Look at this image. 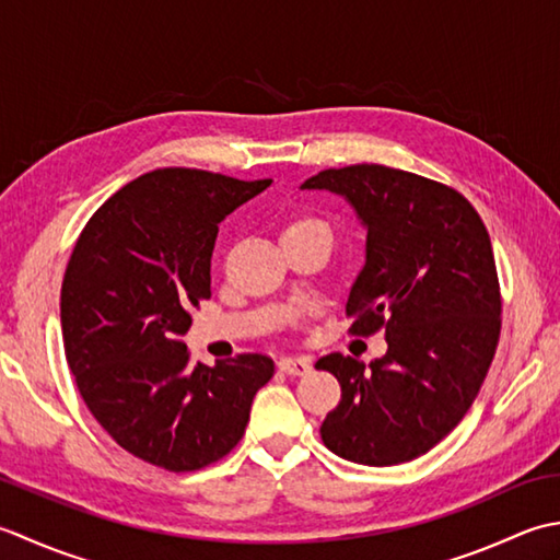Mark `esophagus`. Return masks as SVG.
Segmentation results:
<instances>
[{
    "mask_svg": "<svg viewBox=\"0 0 560 560\" xmlns=\"http://www.w3.org/2000/svg\"><path fill=\"white\" fill-rule=\"evenodd\" d=\"M278 368L288 374H306L312 370V360L304 355H290V358H282L278 362Z\"/></svg>",
    "mask_w": 560,
    "mask_h": 560,
    "instance_id": "34e87169",
    "label": "esophagus"
}]
</instances>
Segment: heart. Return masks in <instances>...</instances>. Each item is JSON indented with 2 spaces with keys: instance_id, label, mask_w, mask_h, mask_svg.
Instances as JSON below:
<instances>
[{
  "instance_id": "1",
  "label": "heart",
  "mask_w": 560,
  "mask_h": 560,
  "mask_svg": "<svg viewBox=\"0 0 560 560\" xmlns=\"http://www.w3.org/2000/svg\"><path fill=\"white\" fill-rule=\"evenodd\" d=\"M310 226H322V222L314 220V217H300V220L290 222L288 230H284V232H300V230H310Z\"/></svg>"
}]
</instances>
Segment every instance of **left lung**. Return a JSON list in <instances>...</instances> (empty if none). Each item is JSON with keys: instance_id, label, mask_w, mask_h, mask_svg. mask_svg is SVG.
<instances>
[{"instance_id": "left-lung-1", "label": "left lung", "mask_w": 560, "mask_h": 560, "mask_svg": "<svg viewBox=\"0 0 560 560\" xmlns=\"http://www.w3.org/2000/svg\"><path fill=\"white\" fill-rule=\"evenodd\" d=\"M302 188L346 196L368 226L348 334L389 343L370 370L340 352L316 362L340 384L322 440L368 466L416 459L462 423L495 358L503 300L486 224L459 190L382 164L318 171Z\"/></svg>"}]
</instances>
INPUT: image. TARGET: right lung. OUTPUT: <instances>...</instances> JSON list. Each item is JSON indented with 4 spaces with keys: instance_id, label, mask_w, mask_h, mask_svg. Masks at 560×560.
I'll list each match as a JSON object with an SVG mask.
<instances>
[{
    "instance_id": "1",
    "label": "right lung",
    "mask_w": 560,
    "mask_h": 560,
    "mask_svg": "<svg viewBox=\"0 0 560 560\" xmlns=\"http://www.w3.org/2000/svg\"><path fill=\"white\" fill-rule=\"evenodd\" d=\"M270 178L156 168L91 214L60 292L67 364L91 416L125 452L198 471L244 438L276 364L264 352L192 362L180 336L210 300L217 226Z\"/></svg>"
}]
</instances>
